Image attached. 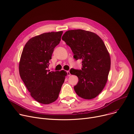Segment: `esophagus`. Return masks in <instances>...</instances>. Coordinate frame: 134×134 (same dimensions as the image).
<instances>
[{
	"instance_id": "obj_1",
	"label": "esophagus",
	"mask_w": 134,
	"mask_h": 134,
	"mask_svg": "<svg viewBox=\"0 0 134 134\" xmlns=\"http://www.w3.org/2000/svg\"><path fill=\"white\" fill-rule=\"evenodd\" d=\"M67 75H68V76L71 75V73H70L69 71H67Z\"/></svg>"
}]
</instances>
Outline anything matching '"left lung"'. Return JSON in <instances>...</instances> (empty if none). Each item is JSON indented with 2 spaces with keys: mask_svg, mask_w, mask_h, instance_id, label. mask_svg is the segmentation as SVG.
<instances>
[{
  "mask_svg": "<svg viewBox=\"0 0 134 134\" xmlns=\"http://www.w3.org/2000/svg\"><path fill=\"white\" fill-rule=\"evenodd\" d=\"M62 40L71 48L74 58L82 60L81 70H70L78 78L74 87L76 93L85 99H93L106 85L110 69V56L104 42L96 34L81 29L67 31Z\"/></svg>",
  "mask_w": 134,
  "mask_h": 134,
  "instance_id": "obj_1",
  "label": "left lung"
}]
</instances>
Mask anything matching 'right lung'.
<instances>
[{"label":"right lung","instance_id":"1","mask_svg":"<svg viewBox=\"0 0 134 134\" xmlns=\"http://www.w3.org/2000/svg\"><path fill=\"white\" fill-rule=\"evenodd\" d=\"M63 31L47 32L32 37L25 44L19 63L21 79L31 96L40 103L49 104L58 99L67 73L48 69L55 47Z\"/></svg>","mask_w":134,"mask_h":134}]
</instances>
